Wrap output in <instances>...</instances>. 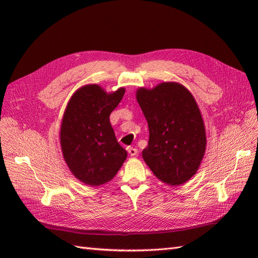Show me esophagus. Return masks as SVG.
Listing matches in <instances>:
<instances>
[{"mask_svg": "<svg viewBox=\"0 0 258 258\" xmlns=\"http://www.w3.org/2000/svg\"><path fill=\"white\" fill-rule=\"evenodd\" d=\"M127 152H128V154L131 155V156H135V155H138V150L136 149H134V147H127Z\"/></svg>", "mask_w": 258, "mask_h": 258, "instance_id": "34e87169", "label": "esophagus"}]
</instances>
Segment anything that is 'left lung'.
Masks as SVG:
<instances>
[{
	"label": "left lung",
	"instance_id": "left-lung-1",
	"mask_svg": "<svg viewBox=\"0 0 258 258\" xmlns=\"http://www.w3.org/2000/svg\"><path fill=\"white\" fill-rule=\"evenodd\" d=\"M136 100L149 124V145L142 154L155 176L177 186L195 175L206 149L205 126L197 103L182 84L164 82L141 87Z\"/></svg>",
	"mask_w": 258,
	"mask_h": 258
}]
</instances>
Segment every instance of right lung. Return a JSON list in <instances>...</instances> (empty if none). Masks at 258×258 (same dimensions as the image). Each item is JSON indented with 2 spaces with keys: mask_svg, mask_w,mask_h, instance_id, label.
Masks as SVG:
<instances>
[{
  "mask_svg": "<svg viewBox=\"0 0 258 258\" xmlns=\"http://www.w3.org/2000/svg\"><path fill=\"white\" fill-rule=\"evenodd\" d=\"M124 93V87L106 93L100 85H85L74 93L64 112L59 132L64 160L87 185L109 182L127 157L109 122Z\"/></svg>",
  "mask_w": 258,
  "mask_h": 258,
  "instance_id": "obj_1",
  "label": "right lung"
}]
</instances>
